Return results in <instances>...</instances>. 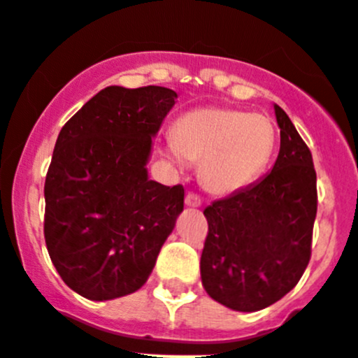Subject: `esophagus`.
Masks as SVG:
<instances>
[{
    "label": "esophagus",
    "instance_id": "obj_1",
    "mask_svg": "<svg viewBox=\"0 0 358 358\" xmlns=\"http://www.w3.org/2000/svg\"><path fill=\"white\" fill-rule=\"evenodd\" d=\"M185 205L187 207H199L201 205V198L198 194H194V192H189L185 196Z\"/></svg>",
    "mask_w": 358,
    "mask_h": 358
}]
</instances>
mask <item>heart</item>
<instances>
[{"label":"heart","instance_id":"heart-1","mask_svg":"<svg viewBox=\"0 0 358 358\" xmlns=\"http://www.w3.org/2000/svg\"><path fill=\"white\" fill-rule=\"evenodd\" d=\"M275 148L276 130L266 115L205 107L176 119L160 153L182 169L199 162L203 185L215 194H231L266 171Z\"/></svg>","mask_w":358,"mask_h":358}]
</instances>
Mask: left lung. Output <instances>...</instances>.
<instances>
[{"mask_svg":"<svg viewBox=\"0 0 358 358\" xmlns=\"http://www.w3.org/2000/svg\"><path fill=\"white\" fill-rule=\"evenodd\" d=\"M280 151L262 180L208 205L201 283L217 303L257 312L294 289L310 260L317 212L312 153L275 105Z\"/></svg>","mask_w":358,"mask_h":358,"instance_id":"left-lung-1","label":"left lung"}]
</instances>
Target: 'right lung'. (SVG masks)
<instances>
[{
  "label": "right lung",
  "instance_id": "add662e5",
  "mask_svg": "<svg viewBox=\"0 0 358 358\" xmlns=\"http://www.w3.org/2000/svg\"><path fill=\"white\" fill-rule=\"evenodd\" d=\"M176 98L166 87L110 85L60 130L44 183V239L60 278L83 298L143 287L183 210V187L146 169Z\"/></svg>",
  "mask_w": 358,
  "mask_h": 358
}]
</instances>
